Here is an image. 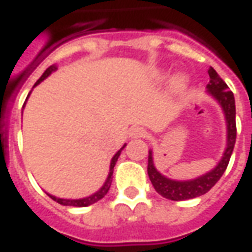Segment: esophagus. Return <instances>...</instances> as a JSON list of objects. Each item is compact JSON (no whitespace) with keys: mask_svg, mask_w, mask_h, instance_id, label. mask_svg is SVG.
<instances>
[{"mask_svg":"<svg viewBox=\"0 0 252 252\" xmlns=\"http://www.w3.org/2000/svg\"><path fill=\"white\" fill-rule=\"evenodd\" d=\"M146 135H148L146 129L142 128V126H133L132 129H131V136L132 138H145Z\"/></svg>","mask_w":252,"mask_h":252,"instance_id":"obj_1","label":"esophagus"}]
</instances>
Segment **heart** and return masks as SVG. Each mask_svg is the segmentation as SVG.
Segmentation results:
<instances>
[{
	"instance_id": "obj_1",
	"label": "heart",
	"mask_w": 252,
	"mask_h": 252,
	"mask_svg": "<svg viewBox=\"0 0 252 252\" xmlns=\"http://www.w3.org/2000/svg\"><path fill=\"white\" fill-rule=\"evenodd\" d=\"M186 83H188V77L185 76V74H178V76L175 77L176 85H179V87H184Z\"/></svg>"
}]
</instances>
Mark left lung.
<instances>
[{"label": "left lung", "mask_w": 252, "mask_h": 252, "mask_svg": "<svg viewBox=\"0 0 252 252\" xmlns=\"http://www.w3.org/2000/svg\"><path fill=\"white\" fill-rule=\"evenodd\" d=\"M208 74H210V83L207 84V91L220 104L225 114V120H226V148L220 162L211 171L190 181H175V179H169L162 175L155 167L153 152L149 150V178L156 191L168 200L182 201V200H189V198L205 194L220 181V176L223 175L230 160L232 152H233L234 143H236V106H234L233 92L229 91L226 83L218 76V73L214 68L210 67Z\"/></svg>", "instance_id": "left-lung-1"}]
</instances>
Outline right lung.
<instances>
[{
  "label": "right lung",
  "instance_id": "add662e5",
  "mask_svg": "<svg viewBox=\"0 0 252 252\" xmlns=\"http://www.w3.org/2000/svg\"><path fill=\"white\" fill-rule=\"evenodd\" d=\"M56 66L55 64H52V66H49V67L44 71V74L38 78V81L34 84V87L35 85H38V84L41 83V81H44L45 78H47L48 76H51V73H54L55 70H56ZM29 97V96H27ZM126 145H124L123 148L120 149L119 152L116 153V155L113 156L112 161H110V169H109V175H107V178H106V182L103 184V186L99 189V190L96 191V193H94V194H91V196H88V197H84V198H59V197H55V196H52V194H49L48 193V196L52 198V200H55L56 203H59V204L62 205H71V207H88V205L94 204V203H96V201H99L100 198H103L104 196H106V193L109 191V189H110V185H112V179H113V168H114V165H116V161L119 160L120 155H121V150L126 148Z\"/></svg>",
  "mask_w": 252,
  "mask_h": 252
}]
</instances>
